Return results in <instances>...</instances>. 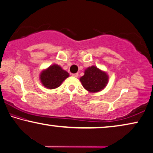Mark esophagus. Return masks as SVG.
<instances>
[{
	"mask_svg": "<svg viewBox=\"0 0 153 153\" xmlns=\"http://www.w3.org/2000/svg\"><path fill=\"white\" fill-rule=\"evenodd\" d=\"M78 74H77V73H76V74H72V76H74V77H78Z\"/></svg>",
	"mask_w": 153,
	"mask_h": 153,
	"instance_id": "34e87169",
	"label": "esophagus"
}]
</instances>
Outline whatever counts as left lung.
Returning <instances> with one entry per match:
<instances>
[{
	"label": "left lung",
	"mask_w": 153,
	"mask_h": 153,
	"mask_svg": "<svg viewBox=\"0 0 153 153\" xmlns=\"http://www.w3.org/2000/svg\"><path fill=\"white\" fill-rule=\"evenodd\" d=\"M83 87L91 93H96L106 87L108 82V76L106 72L95 66L88 67L84 75L79 79Z\"/></svg>",
	"instance_id": "left-lung-1"
}]
</instances>
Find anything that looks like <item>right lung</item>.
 Instances as JSON below:
<instances>
[{"instance_id":"add662e5","label":"right lung","mask_w":153,"mask_h":153,"mask_svg":"<svg viewBox=\"0 0 153 153\" xmlns=\"http://www.w3.org/2000/svg\"><path fill=\"white\" fill-rule=\"evenodd\" d=\"M69 76L68 72L63 70L59 65L54 64L41 72L40 79L45 87L49 89H54L59 87L62 82Z\"/></svg>"}]
</instances>
